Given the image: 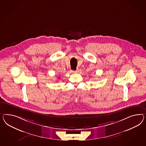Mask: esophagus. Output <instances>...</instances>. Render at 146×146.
<instances>
[{
	"label": "esophagus",
	"instance_id": "1",
	"mask_svg": "<svg viewBox=\"0 0 146 146\" xmlns=\"http://www.w3.org/2000/svg\"><path fill=\"white\" fill-rule=\"evenodd\" d=\"M72 72L73 73H78L79 72V70H76V71H72Z\"/></svg>",
	"mask_w": 146,
	"mask_h": 146
}]
</instances>
